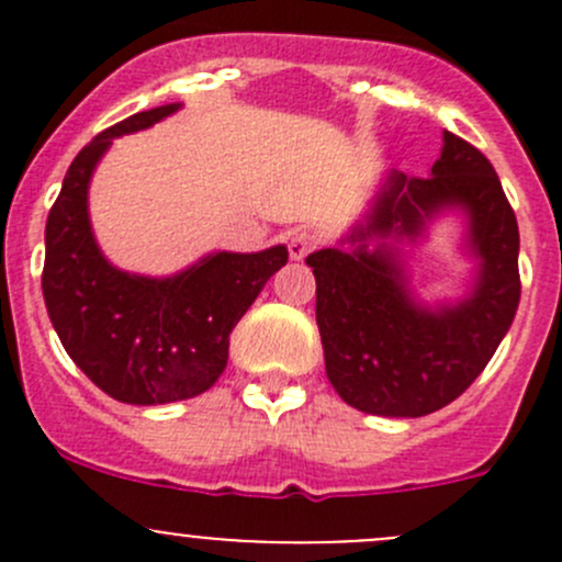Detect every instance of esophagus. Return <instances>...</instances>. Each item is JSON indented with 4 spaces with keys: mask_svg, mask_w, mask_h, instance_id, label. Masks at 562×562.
Segmentation results:
<instances>
[{
    "mask_svg": "<svg viewBox=\"0 0 562 562\" xmlns=\"http://www.w3.org/2000/svg\"><path fill=\"white\" fill-rule=\"evenodd\" d=\"M317 247V236L310 234V231H296L288 239V252H291L293 260H304L310 252Z\"/></svg>",
    "mask_w": 562,
    "mask_h": 562,
    "instance_id": "34e87169",
    "label": "esophagus"
}]
</instances>
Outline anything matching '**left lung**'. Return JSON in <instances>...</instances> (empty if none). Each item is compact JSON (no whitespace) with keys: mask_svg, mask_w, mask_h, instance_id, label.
Returning <instances> with one entry per match:
<instances>
[{"mask_svg":"<svg viewBox=\"0 0 562 562\" xmlns=\"http://www.w3.org/2000/svg\"><path fill=\"white\" fill-rule=\"evenodd\" d=\"M462 207L480 258L474 291L457 305L424 308L409 296L395 248L415 240L435 213ZM379 239L370 250L366 241ZM353 249L307 258L317 282L315 317L326 375L356 411L418 418L454 402L484 372L519 307V228L492 162L459 135L443 133L429 176L391 171L348 236Z\"/></svg>","mask_w":562,"mask_h":562,"instance_id":"1","label":"left lung"}]
</instances>
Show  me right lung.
<instances>
[{
  "label": "right lung",
  "instance_id": "right-lung-1",
  "mask_svg": "<svg viewBox=\"0 0 562 562\" xmlns=\"http://www.w3.org/2000/svg\"><path fill=\"white\" fill-rule=\"evenodd\" d=\"M179 103L133 113L94 135L67 168L45 223L43 299L67 356L108 396L127 405L190 400L217 383L231 331L280 266L263 252H212L173 277H138L100 252L89 225V179L116 135L151 127Z\"/></svg>",
  "mask_w": 562,
  "mask_h": 562
}]
</instances>
